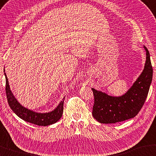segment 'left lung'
Masks as SVG:
<instances>
[{"label":"left lung","mask_w":156,"mask_h":156,"mask_svg":"<svg viewBox=\"0 0 156 156\" xmlns=\"http://www.w3.org/2000/svg\"><path fill=\"white\" fill-rule=\"evenodd\" d=\"M146 62L141 75L124 95L113 97L92 88L94 95L93 116L102 124H115L133 118L144 104L152 81L153 68L147 48Z\"/></svg>","instance_id":"obj_1"}]
</instances>
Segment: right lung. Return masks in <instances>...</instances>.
<instances>
[{
	"label": "right lung",
	"mask_w": 156,
	"mask_h": 156,
	"mask_svg": "<svg viewBox=\"0 0 156 156\" xmlns=\"http://www.w3.org/2000/svg\"><path fill=\"white\" fill-rule=\"evenodd\" d=\"M5 76L6 80L5 92L9 106L14 111V113L20 119H23L25 122H30V123L37 124L38 126H44L55 124L61 119L63 112V102H64L65 98H63L62 101H61L57 108L51 112L45 113H37V112L31 111V110L23 106L17 101V99L15 98L13 93L10 90L8 79L5 73Z\"/></svg>",
	"instance_id": "obj_1"
}]
</instances>
